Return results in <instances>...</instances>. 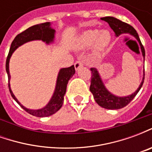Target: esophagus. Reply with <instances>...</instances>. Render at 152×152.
I'll list each match as a JSON object with an SVG mask.
<instances>
[{
    "instance_id": "obj_1",
    "label": "esophagus",
    "mask_w": 152,
    "mask_h": 152,
    "mask_svg": "<svg viewBox=\"0 0 152 152\" xmlns=\"http://www.w3.org/2000/svg\"><path fill=\"white\" fill-rule=\"evenodd\" d=\"M83 65H84V63H83L82 61H77V62L75 63V69H76V71L79 70L80 67L83 66Z\"/></svg>"
}]
</instances>
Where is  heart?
I'll return each mask as SVG.
<instances>
[{"mask_svg":"<svg viewBox=\"0 0 152 152\" xmlns=\"http://www.w3.org/2000/svg\"><path fill=\"white\" fill-rule=\"evenodd\" d=\"M112 41V35L107 30L99 31V29H89L83 31L77 37L75 47L77 50H86L92 45V54L98 58L107 49Z\"/></svg>","mask_w":152,"mask_h":152,"instance_id":"b5f03b06","label":"heart"}]
</instances>
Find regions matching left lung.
I'll return each instance as SVG.
<instances>
[{"label":"left lung","mask_w":152,"mask_h":152,"mask_svg":"<svg viewBox=\"0 0 152 152\" xmlns=\"http://www.w3.org/2000/svg\"><path fill=\"white\" fill-rule=\"evenodd\" d=\"M101 19L108 23L109 26L111 27V28L115 32V37H120L121 35L124 34H124L128 33V34H130L131 36H133L138 41V43L140 45L141 51H142V57H143V60L145 59L144 47L141 43V40L139 39V37L137 35V31L132 26L129 25L128 23H125L124 22L121 21V20H119L117 18H114V17H110V16L101 18ZM90 70H91L92 76H91V85H90V87H89V90L93 94L95 102L103 108L110 109V110H117V109H121L122 107H124L134 99V97L137 95V94L140 90L142 85H143L144 76H145L144 70L143 77H142V82H141L140 86H138L137 90L134 94H132L130 95L124 96V97L116 96L112 94L108 89L106 88L105 85L102 81L98 69L91 68Z\"/></svg>","instance_id":"obj_1"}]
</instances>
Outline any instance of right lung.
<instances>
[{"label": "right lung", "mask_w": 152, "mask_h": 152, "mask_svg": "<svg viewBox=\"0 0 152 152\" xmlns=\"http://www.w3.org/2000/svg\"><path fill=\"white\" fill-rule=\"evenodd\" d=\"M54 37H55V30L51 28V23L50 22L30 27L27 30L21 32L20 34L17 35L16 37L12 41L10 52H9L8 57L6 59L5 69H6V72L8 75L9 89H10L12 98L18 102V104L22 108L24 109L25 111L28 112L29 114L37 116V117L50 116L51 115L56 113L62 107L64 95L66 94V85L68 83V80L72 77L73 75L76 72L74 65L70 66V67L61 68L59 70L58 74V77H57L54 92H53V95L51 97L49 102L42 108L34 110V109L27 108L23 105H22L12 92L10 84V69H9V63H10V59L11 58L12 54L15 52V50H17L18 47L23 45V44L31 41V40H42L43 42H45L47 45H50V44L53 43Z\"/></svg>", "instance_id": "add662e5"}]
</instances>
